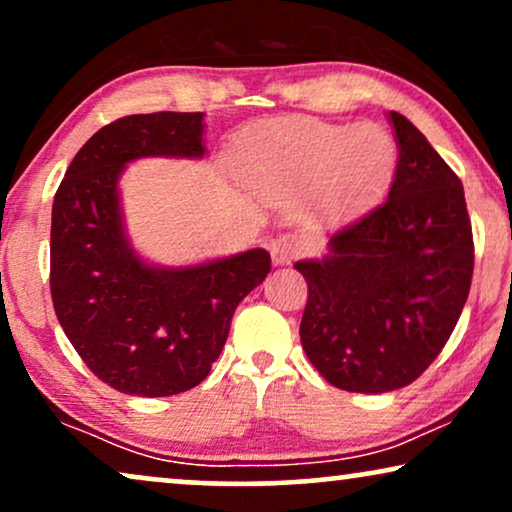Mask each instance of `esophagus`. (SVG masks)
Instances as JSON below:
<instances>
[{
    "mask_svg": "<svg viewBox=\"0 0 512 512\" xmlns=\"http://www.w3.org/2000/svg\"><path fill=\"white\" fill-rule=\"evenodd\" d=\"M304 248L302 238H297L293 234H286V236H278L276 241H271V262L276 264V267H281V264H290L295 260L297 255H300Z\"/></svg>",
    "mask_w": 512,
    "mask_h": 512,
    "instance_id": "34e87169",
    "label": "esophagus"
}]
</instances>
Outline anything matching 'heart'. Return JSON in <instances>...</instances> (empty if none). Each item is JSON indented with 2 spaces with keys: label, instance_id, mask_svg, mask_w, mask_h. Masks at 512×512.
I'll return each mask as SVG.
<instances>
[{
  "label": "heart",
  "instance_id": "b5f03b06",
  "mask_svg": "<svg viewBox=\"0 0 512 512\" xmlns=\"http://www.w3.org/2000/svg\"><path fill=\"white\" fill-rule=\"evenodd\" d=\"M231 165L245 189L257 196H302L312 222H338L385 191L397 165V146L378 125L278 118L248 129Z\"/></svg>",
  "mask_w": 512,
  "mask_h": 512
}]
</instances>
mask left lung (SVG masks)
Here are the masks:
<instances>
[{
	"mask_svg": "<svg viewBox=\"0 0 512 512\" xmlns=\"http://www.w3.org/2000/svg\"><path fill=\"white\" fill-rule=\"evenodd\" d=\"M397 172L383 205L300 260L309 286L302 349L347 392L399 390L428 368L470 293L472 229L463 184L418 127L387 115Z\"/></svg>",
	"mask_w": 512,
	"mask_h": 512,
	"instance_id": "obj_1",
	"label": "left lung"
}]
</instances>
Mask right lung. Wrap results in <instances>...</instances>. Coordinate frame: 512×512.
Instances as JSON below:
<instances>
[{
  "label": "right lung",
  "instance_id": "1",
  "mask_svg": "<svg viewBox=\"0 0 512 512\" xmlns=\"http://www.w3.org/2000/svg\"><path fill=\"white\" fill-rule=\"evenodd\" d=\"M203 118L165 111L101 127L77 151L51 208L58 323L89 371L134 397H170L203 383L238 302L271 269L262 248L160 267L129 243L122 172L139 158H203Z\"/></svg>",
  "mask_w": 512,
  "mask_h": 512
}]
</instances>
